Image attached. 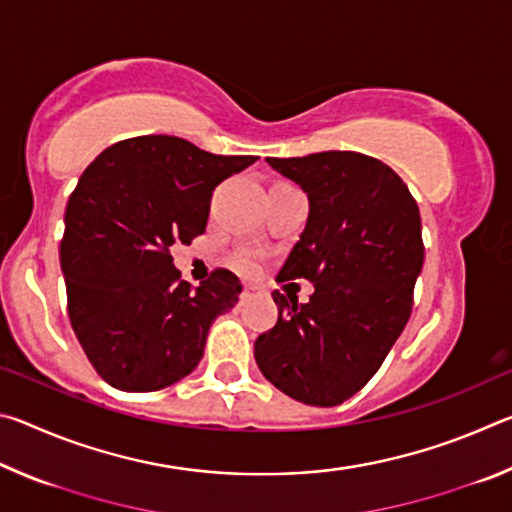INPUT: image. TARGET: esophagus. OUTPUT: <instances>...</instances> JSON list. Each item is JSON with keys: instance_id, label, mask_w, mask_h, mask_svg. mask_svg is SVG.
I'll return each mask as SVG.
<instances>
[{"instance_id": "1", "label": "esophagus", "mask_w": 512, "mask_h": 512, "mask_svg": "<svg viewBox=\"0 0 512 512\" xmlns=\"http://www.w3.org/2000/svg\"><path fill=\"white\" fill-rule=\"evenodd\" d=\"M257 296V291H255V287H244L241 289V300H253Z\"/></svg>"}]
</instances>
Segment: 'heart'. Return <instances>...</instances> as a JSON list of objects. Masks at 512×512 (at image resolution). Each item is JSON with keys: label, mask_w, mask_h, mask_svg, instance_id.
Returning a JSON list of instances; mask_svg holds the SVG:
<instances>
[{"label": "heart", "mask_w": 512, "mask_h": 512, "mask_svg": "<svg viewBox=\"0 0 512 512\" xmlns=\"http://www.w3.org/2000/svg\"><path fill=\"white\" fill-rule=\"evenodd\" d=\"M241 271H246V273H255V271H257V262H255V257H244V259H241Z\"/></svg>", "instance_id": "b5f03b06"}]
</instances>
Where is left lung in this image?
<instances>
[{
  "mask_svg": "<svg viewBox=\"0 0 512 512\" xmlns=\"http://www.w3.org/2000/svg\"><path fill=\"white\" fill-rule=\"evenodd\" d=\"M266 162L309 198L277 282L305 277L314 293L300 305L273 291L277 323L255 341V361L284 395L336 406L368 384L411 316L424 259L418 203L388 164L363 153Z\"/></svg>",
  "mask_w": 512,
  "mask_h": 512,
  "instance_id": "left-lung-1",
  "label": "left lung"
}]
</instances>
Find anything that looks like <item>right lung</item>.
I'll return each mask as SVG.
<instances>
[{"instance_id": "right-lung-1", "label": "right lung", "mask_w": 512, "mask_h": 512, "mask_svg": "<svg viewBox=\"0 0 512 512\" xmlns=\"http://www.w3.org/2000/svg\"><path fill=\"white\" fill-rule=\"evenodd\" d=\"M255 160L142 135L83 171L65 210L60 268L76 339L112 388L151 393L187 377L214 318L237 305L235 273L216 268L192 289L171 246L203 235L214 187Z\"/></svg>"}]
</instances>
